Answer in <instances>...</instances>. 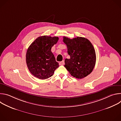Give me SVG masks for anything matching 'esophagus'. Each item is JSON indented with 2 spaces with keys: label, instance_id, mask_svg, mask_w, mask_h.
I'll return each instance as SVG.
<instances>
[{
  "label": "esophagus",
  "instance_id": "obj_1",
  "mask_svg": "<svg viewBox=\"0 0 121 121\" xmlns=\"http://www.w3.org/2000/svg\"><path fill=\"white\" fill-rule=\"evenodd\" d=\"M64 64H65V61H64V60H63V61H61V62H59V65H64Z\"/></svg>",
  "mask_w": 121,
  "mask_h": 121
}]
</instances>
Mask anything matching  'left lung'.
<instances>
[{
  "label": "left lung",
  "mask_w": 121,
  "mask_h": 121,
  "mask_svg": "<svg viewBox=\"0 0 121 121\" xmlns=\"http://www.w3.org/2000/svg\"><path fill=\"white\" fill-rule=\"evenodd\" d=\"M63 42L70 56V59H65L64 66L71 75L81 79L91 74L96 60L95 51L91 42L81 37L72 39L64 37Z\"/></svg>",
  "instance_id": "left-lung-1"
}]
</instances>
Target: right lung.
I'll return each mask as SVG.
<instances>
[{
  "label": "right lung",
  "instance_id": "add662e5",
  "mask_svg": "<svg viewBox=\"0 0 121 121\" xmlns=\"http://www.w3.org/2000/svg\"><path fill=\"white\" fill-rule=\"evenodd\" d=\"M58 37L42 36L38 37L29 47L26 61L29 71L34 77L45 79L52 76L59 67L51 48L56 44Z\"/></svg>",
  "mask_w": 121,
  "mask_h": 121
}]
</instances>
